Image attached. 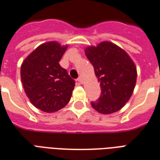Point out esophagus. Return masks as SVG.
<instances>
[{"instance_id": "1", "label": "esophagus", "mask_w": 160, "mask_h": 160, "mask_svg": "<svg viewBox=\"0 0 160 160\" xmlns=\"http://www.w3.org/2000/svg\"><path fill=\"white\" fill-rule=\"evenodd\" d=\"M77 81H78L80 83H83V79H82L81 77H79V78L77 79Z\"/></svg>"}]
</instances>
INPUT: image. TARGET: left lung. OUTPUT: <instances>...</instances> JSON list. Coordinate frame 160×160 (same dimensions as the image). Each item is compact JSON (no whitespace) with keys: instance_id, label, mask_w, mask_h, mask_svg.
<instances>
[{"instance_id":"obj_1","label":"left lung","mask_w":160,"mask_h":160,"mask_svg":"<svg viewBox=\"0 0 160 160\" xmlns=\"http://www.w3.org/2000/svg\"><path fill=\"white\" fill-rule=\"evenodd\" d=\"M100 82L101 95L91 102L101 114H111L120 110L128 101L136 86L137 72L131 57L119 46L108 41L85 49Z\"/></svg>"}]
</instances>
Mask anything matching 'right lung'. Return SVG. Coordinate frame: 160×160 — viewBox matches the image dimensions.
<instances>
[{
	"label": "right lung",
	"mask_w": 160,
	"mask_h": 160,
	"mask_svg": "<svg viewBox=\"0 0 160 160\" xmlns=\"http://www.w3.org/2000/svg\"><path fill=\"white\" fill-rule=\"evenodd\" d=\"M67 48L56 41L44 43L21 64L24 92L30 102L43 112H57L71 99L75 81L59 64Z\"/></svg>",
	"instance_id": "right-lung-1"
}]
</instances>
